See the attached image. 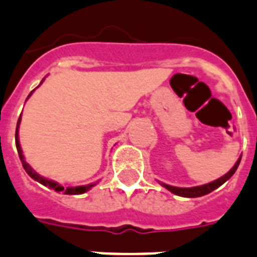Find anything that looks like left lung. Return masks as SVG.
<instances>
[{
    "label": "left lung",
    "mask_w": 257,
    "mask_h": 257,
    "mask_svg": "<svg viewBox=\"0 0 257 257\" xmlns=\"http://www.w3.org/2000/svg\"><path fill=\"white\" fill-rule=\"evenodd\" d=\"M240 160H241V158L237 160V163L233 166V168L228 172V174H225L224 176H221L220 179H217V181L214 182H210V183H207V185L197 186V187H186V189H183V187H174V186L166 185V183H162V186H164L166 189L170 190L171 193L176 194V195H181V197H187V198L202 197V195H206V194L211 193V191L217 189V187H220L221 185H224L225 182L228 181L229 178L236 172L238 164H240Z\"/></svg>",
    "instance_id": "8db88e82"
}]
</instances>
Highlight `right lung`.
I'll return each instance as SVG.
<instances>
[{"mask_svg":"<svg viewBox=\"0 0 257 257\" xmlns=\"http://www.w3.org/2000/svg\"><path fill=\"white\" fill-rule=\"evenodd\" d=\"M32 94V93H31ZM29 94V95H31ZM28 95V97H29ZM20 120L21 118H19V121H17V126H16V147H17V152H19V156H20V160H21V163H23V167H24V170L27 171V174H28L32 179H35V181H37L39 183H42V185L47 186V187H50V189H54L55 191H62L63 194H68V195H76V194H83L86 193L87 190L90 189V187H93L95 183H91V185H87V186H79V187H63V186L58 185L56 182H52V181H48V179H44L43 176L37 175L36 172L33 171L32 168H31V166H29L27 162H25L24 159V155H23V151H21V147H20V143H19V124H20Z\"/></svg>","mask_w":257,"mask_h":257,"instance_id":"right-lung-1","label":"right lung"}]
</instances>
